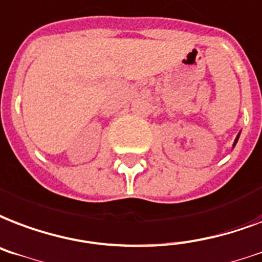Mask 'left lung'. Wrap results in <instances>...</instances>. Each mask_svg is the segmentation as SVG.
<instances>
[{
  "label": "left lung",
  "instance_id": "8db88e82",
  "mask_svg": "<svg viewBox=\"0 0 262 262\" xmlns=\"http://www.w3.org/2000/svg\"><path fill=\"white\" fill-rule=\"evenodd\" d=\"M239 135H241V133H239ZM239 135H237V137H236V139H235V143H233V147H235V144H236V143H237V139H239Z\"/></svg>",
  "mask_w": 262,
  "mask_h": 262
}]
</instances>
